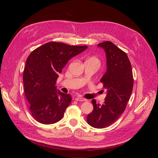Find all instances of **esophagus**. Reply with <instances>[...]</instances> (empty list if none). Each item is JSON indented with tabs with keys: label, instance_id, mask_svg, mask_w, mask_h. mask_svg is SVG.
<instances>
[{
	"label": "esophagus",
	"instance_id": "esophagus-1",
	"mask_svg": "<svg viewBox=\"0 0 158 158\" xmlns=\"http://www.w3.org/2000/svg\"><path fill=\"white\" fill-rule=\"evenodd\" d=\"M76 101H87V100L83 98H81V97H77L75 99Z\"/></svg>",
	"mask_w": 158,
	"mask_h": 158
}]
</instances>
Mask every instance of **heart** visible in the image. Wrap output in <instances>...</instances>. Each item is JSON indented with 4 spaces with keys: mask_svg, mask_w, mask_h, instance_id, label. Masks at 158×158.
Here are the masks:
<instances>
[{
    "mask_svg": "<svg viewBox=\"0 0 158 158\" xmlns=\"http://www.w3.org/2000/svg\"><path fill=\"white\" fill-rule=\"evenodd\" d=\"M89 59H93V60H97V61H98V59L97 58H96V57H91V58H90Z\"/></svg>",
    "mask_w": 158,
    "mask_h": 158,
    "instance_id": "1",
    "label": "heart"
}]
</instances>
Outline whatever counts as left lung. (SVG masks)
Instances as JSON below:
<instances>
[{"mask_svg":"<svg viewBox=\"0 0 158 158\" xmlns=\"http://www.w3.org/2000/svg\"><path fill=\"white\" fill-rule=\"evenodd\" d=\"M106 56L107 71L100 81L107 89L105 101L101 105L92 100L93 110L87 115V122L101 129L116 121L124 111L133 88L131 64L127 54L110 41L98 45Z\"/></svg>","mask_w":158,"mask_h":158,"instance_id":"left-lung-1","label":"left lung"}]
</instances>
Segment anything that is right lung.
Segmentation results:
<instances>
[{
	"label": "right lung",
	"mask_w": 158,
	"mask_h": 158,
	"mask_svg": "<svg viewBox=\"0 0 158 158\" xmlns=\"http://www.w3.org/2000/svg\"><path fill=\"white\" fill-rule=\"evenodd\" d=\"M87 48L86 46L51 42L30 54L26 63L23 82L29 109L37 121L51 124L62 118L72 98L57 89L56 81L67 62Z\"/></svg>",
	"instance_id": "right-lung-1"
}]
</instances>
